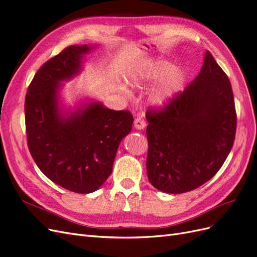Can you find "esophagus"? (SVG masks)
<instances>
[{
  "label": "esophagus",
  "mask_w": 257,
  "mask_h": 257,
  "mask_svg": "<svg viewBox=\"0 0 257 257\" xmlns=\"http://www.w3.org/2000/svg\"><path fill=\"white\" fill-rule=\"evenodd\" d=\"M134 126L137 130L145 128L146 127V121H145V119L142 118V116H137V118L134 121Z\"/></svg>",
  "instance_id": "1"
}]
</instances>
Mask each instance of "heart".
Here are the masks:
<instances>
[{
	"instance_id": "1",
	"label": "heart",
	"mask_w": 257,
	"mask_h": 257,
	"mask_svg": "<svg viewBox=\"0 0 257 257\" xmlns=\"http://www.w3.org/2000/svg\"><path fill=\"white\" fill-rule=\"evenodd\" d=\"M163 79L153 93L155 103L164 104L173 98L181 90L185 81V74L180 68H175L169 61L160 60L150 62L138 69L133 78V84L142 81H157Z\"/></svg>"
}]
</instances>
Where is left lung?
<instances>
[{
	"label": "left lung",
	"instance_id": "left-lung-1",
	"mask_svg": "<svg viewBox=\"0 0 257 257\" xmlns=\"http://www.w3.org/2000/svg\"><path fill=\"white\" fill-rule=\"evenodd\" d=\"M146 118L151 184L170 194L197 189L219 172L234 145L237 113L227 75L207 50L196 78L149 108Z\"/></svg>",
	"mask_w": 257,
	"mask_h": 257
}]
</instances>
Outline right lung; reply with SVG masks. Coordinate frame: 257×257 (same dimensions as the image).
I'll return each mask as SVG.
<instances>
[{
	"label": "right lung",
	"mask_w": 257,
	"mask_h": 257,
	"mask_svg": "<svg viewBox=\"0 0 257 257\" xmlns=\"http://www.w3.org/2000/svg\"><path fill=\"white\" fill-rule=\"evenodd\" d=\"M90 47L69 46L49 59L31 81L25 102L27 142L42 173L68 191H96L111 175L116 150L133 125L128 110H111L90 104L68 118L58 109L61 80L80 68Z\"/></svg>",
	"instance_id": "right-lung-1"
}]
</instances>
